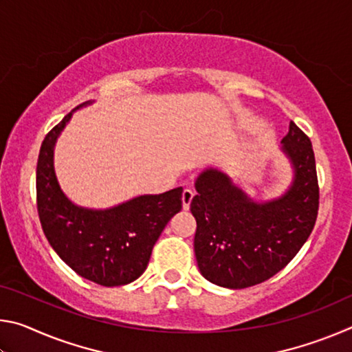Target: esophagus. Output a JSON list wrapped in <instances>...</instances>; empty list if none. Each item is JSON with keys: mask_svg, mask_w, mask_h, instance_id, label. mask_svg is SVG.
Listing matches in <instances>:
<instances>
[{"mask_svg": "<svg viewBox=\"0 0 352 352\" xmlns=\"http://www.w3.org/2000/svg\"><path fill=\"white\" fill-rule=\"evenodd\" d=\"M194 199V190L192 189H184L182 194V201H183V210H188L190 205V200Z\"/></svg>", "mask_w": 352, "mask_h": 352, "instance_id": "esophagus-1", "label": "esophagus"}]
</instances>
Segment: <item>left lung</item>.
Wrapping results in <instances>:
<instances>
[{
  "instance_id": "1",
  "label": "left lung",
  "mask_w": 352,
  "mask_h": 352,
  "mask_svg": "<svg viewBox=\"0 0 352 352\" xmlns=\"http://www.w3.org/2000/svg\"><path fill=\"white\" fill-rule=\"evenodd\" d=\"M292 182L281 195L256 200L226 172L206 168L195 180L190 212L197 220L194 252L208 281L252 287L276 275L311 236L318 212V182L311 140L290 121L281 141Z\"/></svg>"
}]
</instances>
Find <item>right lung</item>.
I'll list each match as a JSON object with an SVG mask.
<instances>
[{
	"label": "right lung",
	"mask_w": 352,
	"mask_h": 352,
	"mask_svg": "<svg viewBox=\"0 0 352 352\" xmlns=\"http://www.w3.org/2000/svg\"><path fill=\"white\" fill-rule=\"evenodd\" d=\"M69 111L41 142L37 162V210L47 242L65 264L90 281L115 287L138 279L169 220L182 210V188L144 194L105 210L76 205L63 192L54 169V148Z\"/></svg>",
	"instance_id": "right-lung-1"
}]
</instances>
